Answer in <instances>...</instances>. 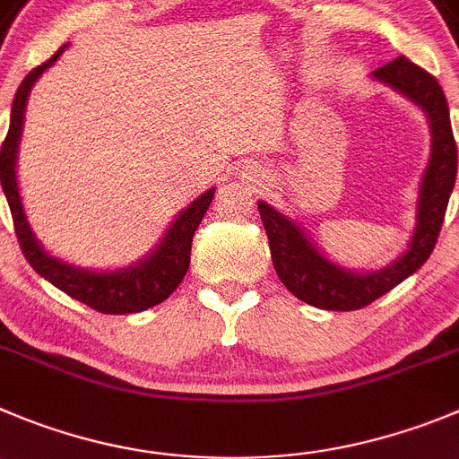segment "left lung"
<instances>
[{
  "label": "left lung",
  "mask_w": 459,
  "mask_h": 459,
  "mask_svg": "<svg viewBox=\"0 0 459 459\" xmlns=\"http://www.w3.org/2000/svg\"><path fill=\"white\" fill-rule=\"evenodd\" d=\"M371 76L419 106L430 126V158L419 183L417 224L408 249L387 267L355 272L333 263L292 217L282 215L267 201H258L278 278L294 297L321 310H359L412 276L435 249L455 187L457 147L442 85L405 56L374 70Z\"/></svg>",
  "instance_id": "left-lung-1"
}]
</instances>
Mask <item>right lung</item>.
Masks as SVG:
<instances>
[{"mask_svg": "<svg viewBox=\"0 0 459 459\" xmlns=\"http://www.w3.org/2000/svg\"><path fill=\"white\" fill-rule=\"evenodd\" d=\"M65 49L67 45H63L49 61L29 72L22 85L17 88L11 108V126H8V135L0 149L2 190L6 195L8 205H11L15 235L20 239L24 258L45 281H49L54 288L65 292L67 297L85 303L92 310L104 312V315L143 312L165 301L181 285L183 276L190 267L192 238H195V230L199 229L201 220H204L205 210L210 208V201L215 196V187H210L208 192L196 196L186 210H181L169 224V229L165 230L160 242L144 258L128 264V267L100 272V269L76 267V264L51 255L42 247L40 239L36 238L27 220V212H24L20 186H17V149H20V138H22L24 110H27L33 83L40 79L47 67L58 61V56Z\"/></svg>", "mask_w": 459, "mask_h": 459, "instance_id": "right-lung-1", "label": "right lung"}]
</instances>
